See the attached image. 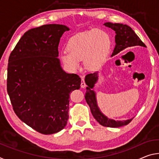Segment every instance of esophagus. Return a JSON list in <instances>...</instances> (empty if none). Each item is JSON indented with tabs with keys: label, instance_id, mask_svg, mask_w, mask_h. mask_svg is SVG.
<instances>
[{
	"label": "esophagus",
	"instance_id": "obj_1",
	"mask_svg": "<svg viewBox=\"0 0 159 159\" xmlns=\"http://www.w3.org/2000/svg\"><path fill=\"white\" fill-rule=\"evenodd\" d=\"M86 86V84L85 83V80H84V77H81V83H80V87L84 88Z\"/></svg>",
	"mask_w": 159,
	"mask_h": 159
}]
</instances>
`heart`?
<instances>
[{"instance_id": "heart-1", "label": "heart", "mask_w": 159, "mask_h": 159, "mask_svg": "<svg viewBox=\"0 0 159 159\" xmlns=\"http://www.w3.org/2000/svg\"><path fill=\"white\" fill-rule=\"evenodd\" d=\"M110 47V38L106 31L94 29L78 33L67 43V52L61 54L62 62L69 69L79 67V60L83 59L85 66L95 69L103 62Z\"/></svg>"}]
</instances>
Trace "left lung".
Returning a JSON list of instances; mask_svg holds the SVG:
<instances>
[{"label": "left lung", "mask_w": 159, "mask_h": 159, "mask_svg": "<svg viewBox=\"0 0 159 159\" xmlns=\"http://www.w3.org/2000/svg\"><path fill=\"white\" fill-rule=\"evenodd\" d=\"M104 25L113 29L116 34L115 36L116 46L111 56L117 55L118 52L125 48L134 47L147 48L144 43L138 36V35L128 25L118 23L113 24L111 22H107L104 24ZM97 80H98V72L95 71V73L88 74L85 76V81L88 87L86 88L87 91H86L85 98L90 107L91 113L97 121L104 127L109 128L121 127L130 123L133 118L126 120H117L116 121V120L106 117L100 111L97 104L95 93L92 90Z\"/></svg>", "instance_id": "left-lung-1"}]
</instances>
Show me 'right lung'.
<instances>
[{
    "instance_id": "add662e5",
    "label": "right lung",
    "mask_w": 159,
    "mask_h": 159,
    "mask_svg": "<svg viewBox=\"0 0 159 159\" xmlns=\"http://www.w3.org/2000/svg\"><path fill=\"white\" fill-rule=\"evenodd\" d=\"M62 25L29 29L10 53L7 91L21 120L39 133H56L69 118V94L80 87L77 74H66L57 58Z\"/></svg>"
}]
</instances>
